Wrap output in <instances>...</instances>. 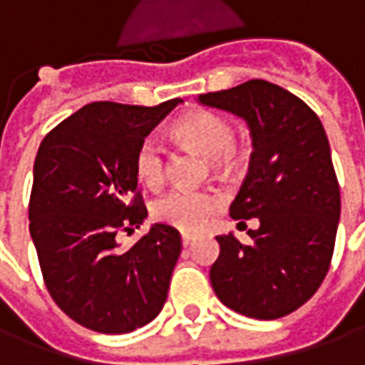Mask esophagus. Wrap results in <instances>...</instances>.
<instances>
[{
    "instance_id": "34e87169",
    "label": "esophagus",
    "mask_w": 365,
    "mask_h": 365,
    "mask_svg": "<svg viewBox=\"0 0 365 365\" xmlns=\"http://www.w3.org/2000/svg\"><path fill=\"white\" fill-rule=\"evenodd\" d=\"M193 240H195V238L191 237V235H182V245L183 246H190Z\"/></svg>"
}]
</instances>
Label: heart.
<instances>
[{"instance_id":"obj_1","label":"heart","mask_w":365,"mask_h":365,"mask_svg":"<svg viewBox=\"0 0 365 365\" xmlns=\"http://www.w3.org/2000/svg\"><path fill=\"white\" fill-rule=\"evenodd\" d=\"M174 135L180 143L211 158V164L217 170L229 168L237 154L235 127L219 113L207 109L187 113L180 120H175ZM166 148L156 136H146L138 144L135 154L136 180L148 190H158L166 180ZM217 207L219 199L209 191L172 190L154 201L152 215L164 225L175 227L183 232H195L205 227Z\"/></svg>"}]
</instances>
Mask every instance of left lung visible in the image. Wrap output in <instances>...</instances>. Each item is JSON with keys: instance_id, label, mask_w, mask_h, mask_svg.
Wrapping results in <instances>:
<instances>
[{"instance_id": "1", "label": "left lung", "mask_w": 365, "mask_h": 365, "mask_svg": "<svg viewBox=\"0 0 365 365\" xmlns=\"http://www.w3.org/2000/svg\"><path fill=\"white\" fill-rule=\"evenodd\" d=\"M199 103L232 113L250 128L254 152L230 217L260 221L248 230V245L232 232L217 237L211 285L232 311L274 321L313 297L330 268L340 187L329 138L303 99L266 80L203 93Z\"/></svg>"}]
</instances>
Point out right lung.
I'll list each match as a JSON object with an SVG mask.
<instances>
[{
  "label": "right lung",
  "instance_id": "obj_1",
  "mask_svg": "<svg viewBox=\"0 0 365 365\" xmlns=\"http://www.w3.org/2000/svg\"><path fill=\"white\" fill-rule=\"evenodd\" d=\"M178 103H90L38 146L29 230L51 297L86 329L133 332L166 303L180 232L156 222L128 250L115 237L148 215L136 190V148Z\"/></svg>",
  "mask_w": 365,
  "mask_h": 365
}]
</instances>
